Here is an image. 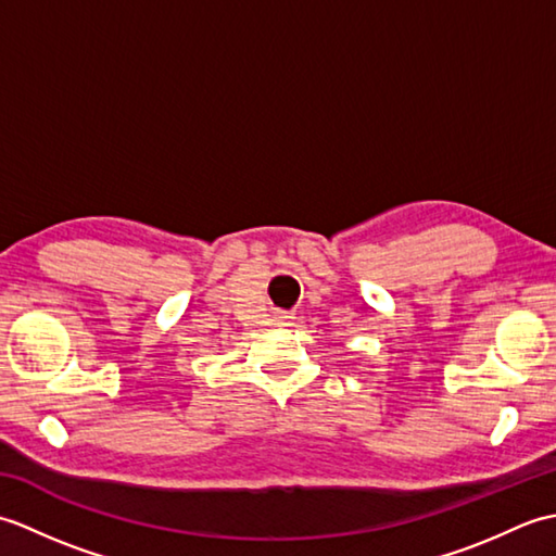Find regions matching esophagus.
I'll return each instance as SVG.
<instances>
[{"mask_svg":"<svg viewBox=\"0 0 556 556\" xmlns=\"http://www.w3.org/2000/svg\"><path fill=\"white\" fill-rule=\"evenodd\" d=\"M275 323L277 325H287V323H291L293 320V313H289V311H275Z\"/></svg>","mask_w":556,"mask_h":556,"instance_id":"esophagus-1","label":"esophagus"}]
</instances>
